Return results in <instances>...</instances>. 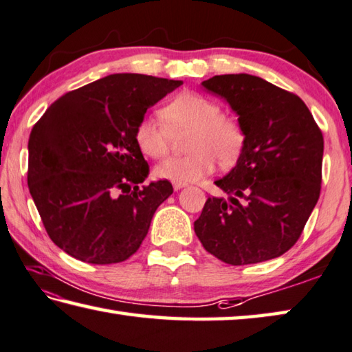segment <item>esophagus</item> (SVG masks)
I'll return each mask as SVG.
<instances>
[{
    "label": "esophagus",
    "instance_id": "34e87169",
    "mask_svg": "<svg viewBox=\"0 0 352 352\" xmlns=\"http://www.w3.org/2000/svg\"><path fill=\"white\" fill-rule=\"evenodd\" d=\"M172 186H174V189H175V190H180L182 188L186 186V183H182V182H174V183H172Z\"/></svg>",
    "mask_w": 352,
    "mask_h": 352
}]
</instances>
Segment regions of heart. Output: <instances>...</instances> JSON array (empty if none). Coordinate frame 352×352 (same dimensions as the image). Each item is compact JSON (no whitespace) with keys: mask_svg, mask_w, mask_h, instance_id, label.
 <instances>
[{"mask_svg":"<svg viewBox=\"0 0 352 352\" xmlns=\"http://www.w3.org/2000/svg\"><path fill=\"white\" fill-rule=\"evenodd\" d=\"M158 115H144L135 126V142L146 157L160 160L169 154L172 132L190 131L188 155L174 157L157 166V175L172 182L201 180L221 166L234 164L246 142L237 118L223 113L217 101L197 92H180L166 103Z\"/></svg>","mask_w":352,"mask_h":352,"instance_id":"heart-1","label":"heart"}]
</instances>
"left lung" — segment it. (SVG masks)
Listing matches in <instances>:
<instances>
[{"instance_id":"obj_1","label":"left lung","mask_w":352,"mask_h":352,"mask_svg":"<svg viewBox=\"0 0 352 352\" xmlns=\"http://www.w3.org/2000/svg\"><path fill=\"white\" fill-rule=\"evenodd\" d=\"M225 98L246 133L235 168L215 184L194 223L209 254L228 265L260 263L296 245L320 197L323 135L296 94L248 74L201 82Z\"/></svg>"}]
</instances>
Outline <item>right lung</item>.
<instances>
[{
	"label": "right lung",
	"instance_id": "obj_1",
	"mask_svg": "<svg viewBox=\"0 0 352 352\" xmlns=\"http://www.w3.org/2000/svg\"><path fill=\"white\" fill-rule=\"evenodd\" d=\"M182 81L113 74L63 95L29 137L28 184L46 232L74 258L120 263L138 251L174 189L142 184L149 166L135 126Z\"/></svg>",
	"mask_w": 352,
	"mask_h": 352
}]
</instances>
